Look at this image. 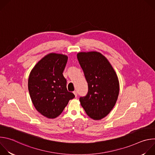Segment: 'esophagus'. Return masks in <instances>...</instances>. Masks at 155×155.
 <instances>
[{"mask_svg": "<svg viewBox=\"0 0 155 155\" xmlns=\"http://www.w3.org/2000/svg\"><path fill=\"white\" fill-rule=\"evenodd\" d=\"M74 94H75V97H77V94H78V93H77V91H74Z\"/></svg>", "mask_w": 155, "mask_h": 155, "instance_id": "esophagus-1", "label": "esophagus"}]
</instances>
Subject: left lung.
<instances>
[{"mask_svg": "<svg viewBox=\"0 0 155 155\" xmlns=\"http://www.w3.org/2000/svg\"><path fill=\"white\" fill-rule=\"evenodd\" d=\"M77 59L88 84L87 94L80 97L81 105L91 118L101 120L110 112L117 101L118 77L107 59L99 52H80Z\"/></svg>", "mask_w": 155, "mask_h": 155, "instance_id": "obj_1", "label": "left lung"}]
</instances>
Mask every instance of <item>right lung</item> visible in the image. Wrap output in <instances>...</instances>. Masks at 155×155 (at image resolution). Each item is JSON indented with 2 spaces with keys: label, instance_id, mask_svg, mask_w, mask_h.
Instances as JSON below:
<instances>
[{
  "label": "right lung",
  "instance_id": "add662e5",
  "mask_svg": "<svg viewBox=\"0 0 155 155\" xmlns=\"http://www.w3.org/2000/svg\"><path fill=\"white\" fill-rule=\"evenodd\" d=\"M68 57L50 53L39 61L31 71L28 90L37 111L48 118L58 117L75 95L69 92L63 71Z\"/></svg>",
  "mask_w": 155,
  "mask_h": 155
}]
</instances>
